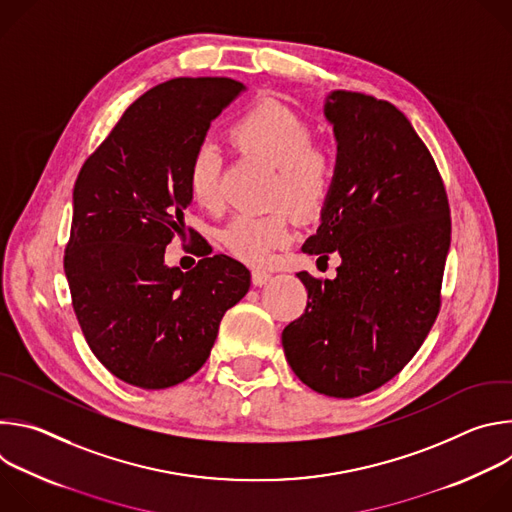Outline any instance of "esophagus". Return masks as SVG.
Wrapping results in <instances>:
<instances>
[{"mask_svg":"<svg viewBox=\"0 0 512 512\" xmlns=\"http://www.w3.org/2000/svg\"><path fill=\"white\" fill-rule=\"evenodd\" d=\"M251 279H253V285H265L271 279V273L265 269H255Z\"/></svg>","mask_w":512,"mask_h":512,"instance_id":"34e87169","label":"esophagus"}]
</instances>
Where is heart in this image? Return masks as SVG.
<instances>
[{
    "instance_id": "b5f03b06",
    "label": "heart",
    "mask_w": 512,
    "mask_h": 512,
    "mask_svg": "<svg viewBox=\"0 0 512 512\" xmlns=\"http://www.w3.org/2000/svg\"><path fill=\"white\" fill-rule=\"evenodd\" d=\"M231 141L243 152L257 154L275 166L271 200L283 202L298 214L318 212L334 184L336 160L326 145L314 143V129L294 109L263 101L247 109L231 127ZM221 154L204 141L188 164V192L204 208L218 204ZM294 229L287 214L277 208L267 214H239L225 227L223 243L233 255L265 265L275 251L289 243Z\"/></svg>"
}]
</instances>
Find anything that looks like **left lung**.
Returning <instances> with one entry per match:
<instances>
[{
  "instance_id": "1",
  "label": "left lung",
  "mask_w": 512,
  "mask_h": 512,
  "mask_svg": "<svg viewBox=\"0 0 512 512\" xmlns=\"http://www.w3.org/2000/svg\"><path fill=\"white\" fill-rule=\"evenodd\" d=\"M324 117L336 137V176L302 251L324 261L338 253L342 263L334 279L298 273L308 306L281 344L304 385L352 399L391 381L429 334L452 223L440 172L397 107L332 91Z\"/></svg>"
}]
</instances>
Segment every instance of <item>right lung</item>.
Listing matches in <instances>:
<instances>
[{
  "label": "right lung",
  "instance_id": "1",
  "mask_svg": "<svg viewBox=\"0 0 512 512\" xmlns=\"http://www.w3.org/2000/svg\"><path fill=\"white\" fill-rule=\"evenodd\" d=\"M247 87L225 77L174 79L141 95L85 162L72 190L64 253L72 308L93 354L117 379L168 389L200 371L249 269L212 255L190 271L164 263L190 206L188 164Z\"/></svg>",
  "mask_w": 512,
  "mask_h": 512
}]
</instances>
